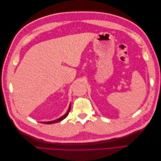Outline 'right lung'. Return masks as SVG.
<instances>
[{
	"label": "right lung",
	"instance_id": "add662e5",
	"mask_svg": "<svg viewBox=\"0 0 161 161\" xmlns=\"http://www.w3.org/2000/svg\"><path fill=\"white\" fill-rule=\"evenodd\" d=\"M70 111V105H69V109H68L67 112H66V114H65L64 115L62 116V117H60V118H59L57 119H56V120L51 121H43V124H54V123L59 122V121H60L63 120V119H65V118H66L67 115H69V114Z\"/></svg>",
	"mask_w": 161,
	"mask_h": 161
}]
</instances>
